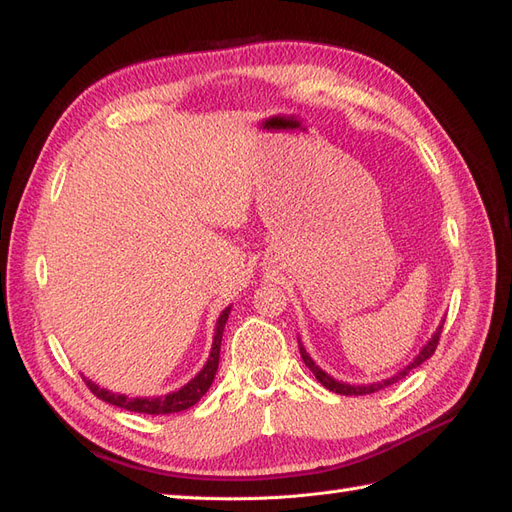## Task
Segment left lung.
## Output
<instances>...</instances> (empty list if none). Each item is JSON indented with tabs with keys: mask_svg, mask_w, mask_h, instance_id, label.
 I'll list each match as a JSON object with an SVG mask.
<instances>
[{
	"mask_svg": "<svg viewBox=\"0 0 512 512\" xmlns=\"http://www.w3.org/2000/svg\"><path fill=\"white\" fill-rule=\"evenodd\" d=\"M440 333H442V324L438 327V331L433 333V337L429 339V342L425 344V348L416 354V359H414L408 367L401 369L397 376H393V378H389V380H382V382H374V384H361V386H352V384L337 382V380H335V378H331L329 374H324V371H322V369L312 361V356H309V354L305 352V348L301 346V342H299V350H301V356H303L305 365H307L309 369H312V374L316 376V380H318L322 386H327L329 391L339 393V395H369V393H376V391L384 389V386H389V384H393V382H397V380H401V378H406L414 367H418L421 363H425V361L429 359V356H431L433 352H436L438 342H440Z\"/></svg>",
	"mask_w": 512,
	"mask_h": 512,
	"instance_id": "8db88e82",
	"label": "left lung"
}]
</instances>
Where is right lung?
Segmentation results:
<instances>
[{
	"instance_id": "right-lung-1",
	"label": "right lung",
	"mask_w": 512,
	"mask_h": 512,
	"mask_svg": "<svg viewBox=\"0 0 512 512\" xmlns=\"http://www.w3.org/2000/svg\"><path fill=\"white\" fill-rule=\"evenodd\" d=\"M228 314H230V307L224 309L218 318V324H215L213 346H211V354H209V361L205 363V367L200 369V374L196 378H192L188 384L181 386V389L175 393H168L164 397H128V395H117V393H111L106 389H100L98 384H94L87 378H83V380L89 386V391L94 393L98 399L106 401V404H113L117 408H123V410L141 412V414H173V412L188 410L209 391V386L215 378V371H218L222 333L226 327Z\"/></svg>"
}]
</instances>
